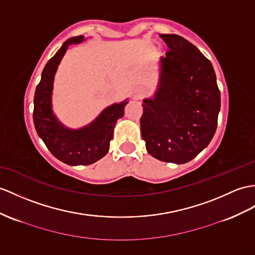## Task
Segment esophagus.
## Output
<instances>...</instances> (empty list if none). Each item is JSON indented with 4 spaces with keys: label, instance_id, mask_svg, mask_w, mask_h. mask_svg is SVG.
I'll return each instance as SVG.
<instances>
[{
    "label": "esophagus",
    "instance_id": "esophagus-1",
    "mask_svg": "<svg viewBox=\"0 0 255 255\" xmlns=\"http://www.w3.org/2000/svg\"><path fill=\"white\" fill-rule=\"evenodd\" d=\"M141 95H142V90L138 88V89L134 90L132 97H133V99H138V98H140V97H141Z\"/></svg>",
    "mask_w": 255,
    "mask_h": 255
}]
</instances>
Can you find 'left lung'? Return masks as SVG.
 Segmentation results:
<instances>
[{
	"mask_svg": "<svg viewBox=\"0 0 255 255\" xmlns=\"http://www.w3.org/2000/svg\"><path fill=\"white\" fill-rule=\"evenodd\" d=\"M160 36L170 51L160 58L153 97L142 101L141 137L153 158L183 164L213 138L221 92L212 64L199 49L181 35Z\"/></svg>",
	"mask_w": 255,
	"mask_h": 255,
	"instance_id": "1",
	"label": "left lung"
}]
</instances>
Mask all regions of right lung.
Returning <instances> with one entry per match:
<instances>
[{
	"label": "right lung",
	"instance_id": "obj_1",
	"mask_svg": "<svg viewBox=\"0 0 255 255\" xmlns=\"http://www.w3.org/2000/svg\"><path fill=\"white\" fill-rule=\"evenodd\" d=\"M83 35L67 40L47 61L34 93L33 122L36 133L54 157L69 165H89L107 154L118 119L124 116L128 99L105 108L96 119L80 128L65 127L54 115L52 94L54 78L68 46L80 44Z\"/></svg>",
	"mask_w": 255,
	"mask_h": 255
}]
</instances>
